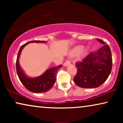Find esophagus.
<instances>
[{"mask_svg": "<svg viewBox=\"0 0 123 123\" xmlns=\"http://www.w3.org/2000/svg\"><path fill=\"white\" fill-rule=\"evenodd\" d=\"M70 62L69 61V60H67L66 62H65L64 63V66H68V65H70Z\"/></svg>", "mask_w": 123, "mask_h": 123, "instance_id": "esophagus-1", "label": "esophagus"}]
</instances>
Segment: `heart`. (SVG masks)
<instances>
[{
	"label": "heart",
	"mask_w": 123,
	"mask_h": 123,
	"mask_svg": "<svg viewBox=\"0 0 123 123\" xmlns=\"http://www.w3.org/2000/svg\"><path fill=\"white\" fill-rule=\"evenodd\" d=\"M87 50L86 49H82V46H78L75 47V48L74 49L72 53H73V55H78L80 54V53L82 55H85L87 53Z\"/></svg>",
	"instance_id": "1"
}]
</instances>
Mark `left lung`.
<instances>
[{"label":"left lung","instance_id":"left-lung-1","mask_svg":"<svg viewBox=\"0 0 123 123\" xmlns=\"http://www.w3.org/2000/svg\"><path fill=\"white\" fill-rule=\"evenodd\" d=\"M104 44L97 51L91 52L82 61L76 62L77 68L74 82L78 86L85 88H97L103 84L111 72L112 60L110 47L102 40Z\"/></svg>","mask_w":123,"mask_h":123}]
</instances>
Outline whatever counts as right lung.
Masks as SVG:
<instances>
[{"instance_id": "obj_1", "label": "right lung", "mask_w": 123, "mask_h": 123, "mask_svg": "<svg viewBox=\"0 0 123 123\" xmlns=\"http://www.w3.org/2000/svg\"><path fill=\"white\" fill-rule=\"evenodd\" d=\"M31 43H46L43 41H31L23 45L18 51L17 58L16 60V70L18 78L27 90L33 93H43L50 90L56 82V73L59 68L62 67V65L58 67H53L47 69L44 73L39 77L30 78L27 76L19 65V59L23 48L27 44Z\"/></svg>"}]
</instances>
